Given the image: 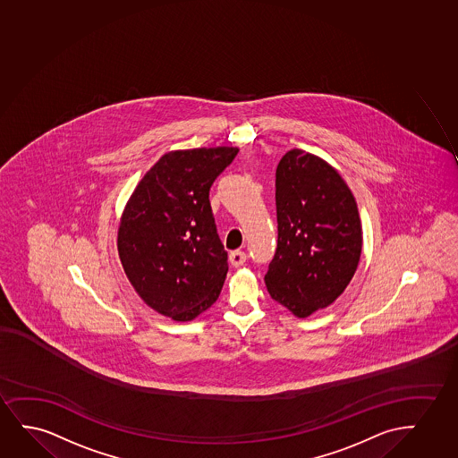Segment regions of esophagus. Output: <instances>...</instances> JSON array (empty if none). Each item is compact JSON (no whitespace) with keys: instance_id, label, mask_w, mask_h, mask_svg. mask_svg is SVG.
I'll use <instances>...</instances> for the list:
<instances>
[{"instance_id":"34e87169","label":"esophagus","mask_w":458,"mask_h":458,"mask_svg":"<svg viewBox=\"0 0 458 458\" xmlns=\"http://www.w3.org/2000/svg\"><path fill=\"white\" fill-rule=\"evenodd\" d=\"M245 261H247V255L244 251L236 250V251L230 253V262H232L233 267H241V266H244Z\"/></svg>"}]
</instances>
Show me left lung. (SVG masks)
<instances>
[{
    "label": "left lung",
    "mask_w": 458,
    "mask_h": 458,
    "mask_svg": "<svg viewBox=\"0 0 458 458\" xmlns=\"http://www.w3.org/2000/svg\"><path fill=\"white\" fill-rule=\"evenodd\" d=\"M278 244L264 276L270 297L298 318L344 293L362 253L356 199L335 167L292 148L276 167Z\"/></svg>",
    "instance_id": "1"
}]
</instances>
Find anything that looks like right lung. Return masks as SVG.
<instances>
[{"instance_id":"right-lung-1","label":"right lung","mask_w":458,"mask_h":458,"mask_svg":"<svg viewBox=\"0 0 458 458\" xmlns=\"http://www.w3.org/2000/svg\"><path fill=\"white\" fill-rule=\"evenodd\" d=\"M239 148H184L144 174L119 220L118 253L148 308L191 321L219 298L228 272L209 205V188Z\"/></svg>"}]
</instances>
